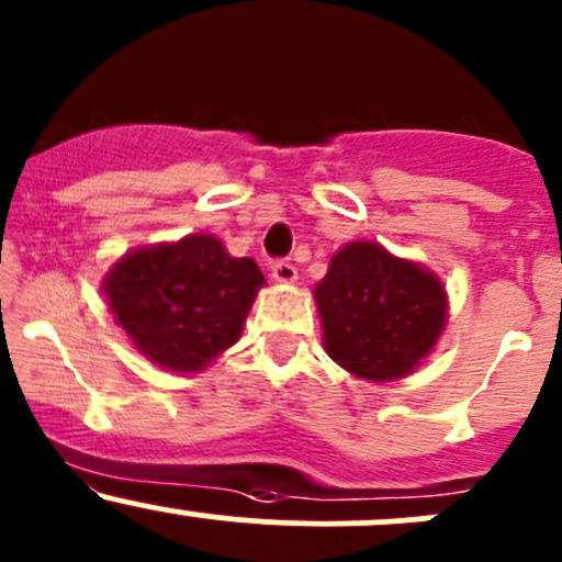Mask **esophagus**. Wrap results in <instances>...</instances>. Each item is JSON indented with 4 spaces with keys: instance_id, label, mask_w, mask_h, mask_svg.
Returning a JSON list of instances; mask_svg holds the SVG:
<instances>
[{
    "instance_id": "1",
    "label": "esophagus",
    "mask_w": 562,
    "mask_h": 562,
    "mask_svg": "<svg viewBox=\"0 0 562 562\" xmlns=\"http://www.w3.org/2000/svg\"><path fill=\"white\" fill-rule=\"evenodd\" d=\"M271 277H274L277 282H282V285H291V282H296L299 271L291 261H274L271 263Z\"/></svg>"
}]
</instances>
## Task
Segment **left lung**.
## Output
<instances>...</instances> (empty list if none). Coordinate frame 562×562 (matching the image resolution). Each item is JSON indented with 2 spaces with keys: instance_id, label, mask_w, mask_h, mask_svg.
Here are the masks:
<instances>
[{
  "instance_id": "1",
  "label": "left lung",
  "mask_w": 562,
  "mask_h": 562,
  "mask_svg": "<svg viewBox=\"0 0 562 562\" xmlns=\"http://www.w3.org/2000/svg\"><path fill=\"white\" fill-rule=\"evenodd\" d=\"M323 345L360 380L412 374L447 326V291L425 266L376 241H350L315 285Z\"/></svg>"
}]
</instances>
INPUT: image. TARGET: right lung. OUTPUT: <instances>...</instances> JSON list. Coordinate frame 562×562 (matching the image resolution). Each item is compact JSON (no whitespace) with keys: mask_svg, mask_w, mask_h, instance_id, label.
<instances>
[{"mask_svg":"<svg viewBox=\"0 0 562 562\" xmlns=\"http://www.w3.org/2000/svg\"><path fill=\"white\" fill-rule=\"evenodd\" d=\"M263 274L212 234L137 247L102 282L115 323L161 369L193 374L236 345Z\"/></svg>","mask_w":562,"mask_h":562,"instance_id":"right-lung-1","label":"right lung"}]
</instances>
